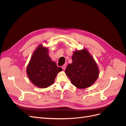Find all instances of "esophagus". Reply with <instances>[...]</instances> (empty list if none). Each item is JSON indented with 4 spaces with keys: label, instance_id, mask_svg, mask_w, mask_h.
I'll return each instance as SVG.
<instances>
[{
    "label": "esophagus",
    "instance_id": "obj_1",
    "mask_svg": "<svg viewBox=\"0 0 126 126\" xmlns=\"http://www.w3.org/2000/svg\"><path fill=\"white\" fill-rule=\"evenodd\" d=\"M66 67H67L66 64H63V65L62 67V68H63V70H64L66 69Z\"/></svg>",
    "mask_w": 126,
    "mask_h": 126
}]
</instances>
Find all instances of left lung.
<instances>
[{"label": "left lung", "mask_w": 126, "mask_h": 126, "mask_svg": "<svg viewBox=\"0 0 126 126\" xmlns=\"http://www.w3.org/2000/svg\"><path fill=\"white\" fill-rule=\"evenodd\" d=\"M72 63L67 66L66 75L72 84L78 89L89 87L97 80L99 70L96 62L86 48L75 50L72 56Z\"/></svg>", "instance_id": "8db88e82"}]
</instances>
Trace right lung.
<instances>
[{
	"instance_id": "right-lung-1",
	"label": "right lung",
	"mask_w": 126,
	"mask_h": 126,
	"mask_svg": "<svg viewBox=\"0 0 126 126\" xmlns=\"http://www.w3.org/2000/svg\"><path fill=\"white\" fill-rule=\"evenodd\" d=\"M62 68L57 67L49 56L47 47L40 44L34 51L27 67L26 72L33 84L40 88L52 85Z\"/></svg>"
}]
</instances>
